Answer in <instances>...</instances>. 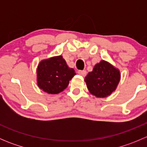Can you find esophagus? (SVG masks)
<instances>
[{
  "instance_id": "34e87169",
  "label": "esophagus",
  "mask_w": 147,
  "mask_h": 147,
  "mask_svg": "<svg viewBox=\"0 0 147 147\" xmlns=\"http://www.w3.org/2000/svg\"><path fill=\"white\" fill-rule=\"evenodd\" d=\"M78 73L79 74V75L84 77V76H86V75H87V71L86 70H78Z\"/></svg>"
}]
</instances>
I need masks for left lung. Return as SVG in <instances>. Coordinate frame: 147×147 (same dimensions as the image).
<instances>
[{
	"instance_id": "obj_1",
	"label": "left lung",
	"mask_w": 147,
	"mask_h": 147,
	"mask_svg": "<svg viewBox=\"0 0 147 147\" xmlns=\"http://www.w3.org/2000/svg\"><path fill=\"white\" fill-rule=\"evenodd\" d=\"M120 77V72L117 68L105 60H101L85 77L84 82L92 94L103 98L115 91Z\"/></svg>"
}]
</instances>
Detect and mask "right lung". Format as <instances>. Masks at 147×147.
<instances>
[{"label":"right lung","instance_id":"1","mask_svg":"<svg viewBox=\"0 0 147 147\" xmlns=\"http://www.w3.org/2000/svg\"><path fill=\"white\" fill-rule=\"evenodd\" d=\"M76 75L73 68L67 66L63 56H55L43 60L37 68L38 86L48 94H58L69 84Z\"/></svg>","mask_w":147,"mask_h":147}]
</instances>
